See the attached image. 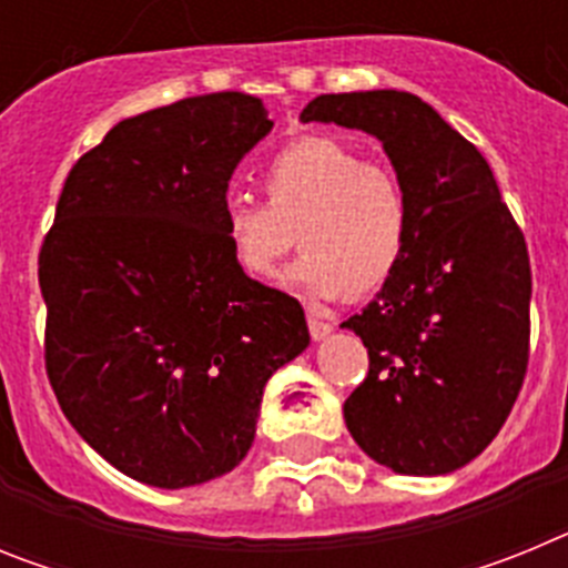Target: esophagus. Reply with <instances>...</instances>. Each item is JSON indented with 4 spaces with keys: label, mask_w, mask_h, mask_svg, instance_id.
I'll use <instances>...</instances> for the list:
<instances>
[{
    "label": "esophagus",
    "mask_w": 568,
    "mask_h": 568,
    "mask_svg": "<svg viewBox=\"0 0 568 568\" xmlns=\"http://www.w3.org/2000/svg\"><path fill=\"white\" fill-rule=\"evenodd\" d=\"M307 327H310V335H313V341H324L329 333H333V321H324V318H318V315H310Z\"/></svg>",
    "instance_id": "obj_1"
}]
</instances>
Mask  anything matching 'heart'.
<instances>
[{"label":"heart","mask_w":568,"mask_h":568,"mask_svg":"<svg viewBox=\"0 0 568 568\" xmlns=\"http://www.w3.org/2000/svg\"><path fill=\"white\" fill-rule=\"evenodd\" d=\"M267 204L247 195L224 204V235L235 267L273 278L295 233L304 255L287 287L315 301L369 295L393 278L413 227L398 175L333 135H304L264 168Z\"/></svg>","instance_id":"heart-1"}]
</instances>
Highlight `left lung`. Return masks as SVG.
Masks as SVG:
<instances>
[{
    "label": "left lung",
    "mask_w": 568,
    "mask_h": 568,
    "mask_svg": "<svg viewBox=\"0 0 568 568\" xmlns=\"http://www.w3.org/2000/svg\"><path fill=\"white\" fill-rule=\"evenodd\" d=\"M301 122L384 144L413 210L404 261L346 318L369 375L344 400L355 444L398 475H446L509 418L529 361V253L478 148L404 90L324 93Z\"/></svg>",
    "instance_id": "1"
}]
</instances>
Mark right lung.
<instances>
[{
  "label": "right lung",
  "mask_w": 568,
  "mask_h": 568,
  "mask_svg": "<svg viewBox=\"0 0 568 568\" xmlns=\"http://www.w3.org/2000/svg\"><path fill=\"white\" fill-rule=\"evenodd\" d=\"M270 130L247 93L182 99L115 124L59 195L39 253L48 378L139 484L235 469L270 375L310 344L298 301L241 273L224 235L230 175Z\"/></svg>",
  "instance_id": "add662e5"
}]
</instances>
